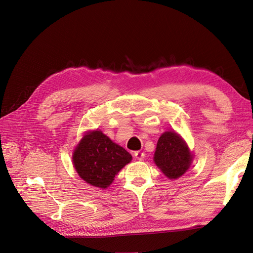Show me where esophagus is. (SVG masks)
<instances>
[{
    "label": "esophagus",
    "instance_id": "obj_1",
    "mask_svg": "<svg viewBox=\"0 0 253 253\" xmlns=\"http://www.w3.org/2000/svg\"><path fill=\"white\" fill-rule=\"evenodd\" d=\"M134 157H135L136 160L142 161V160H144V158H145V153H144V152H141V151H135V152H134Z\"/></svg>",
    "mask_w": 253,
    "mask_h": 253
}]
</instances>
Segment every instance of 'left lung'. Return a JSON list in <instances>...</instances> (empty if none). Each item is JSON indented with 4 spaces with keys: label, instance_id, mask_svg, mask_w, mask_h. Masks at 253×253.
Wrapping results in <instances>:
<instances>
[{
    "label": "left lung",
    "instance_id": "obj_1",
    "mask_svg": "<svg viewBox=\"0 0 253 253\" xmlns=\"http://www.w3.org/2000/svg\"><path fill=\"white\" fill-rule=\"evenodd\" d=\"M192 158L183 138L174 131H166L159 138L153 161L168 178L175 180L189 169Z\"/></svg>",
    "mask_w": 253,
    "mask_h": 253
}]
</instances>
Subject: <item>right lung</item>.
I'll list each match as a JSON object with an SVG mask.
<instances>
[{
    "mask_svg": "<svg viewBox=\"0 0 253 253\" xmlns=\"http://www.w3.org/2000/svg\"><path fill=\"white\" fill-rule=\"evenodd\" d=\"M131 160V154L101 130L88 131L72 154L73 166L80 177L102 189L107 188L119 171Z\"/></svg>",
    "mask_w": 253,
    "mask_h": 253,
    "instance_id": "add662e5",
    "label": "right lung"
}]
</instances>
